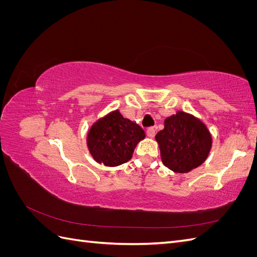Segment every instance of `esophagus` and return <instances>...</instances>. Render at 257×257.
Instances as JSON below:
<instances>
[{
  "label": "esophagus",
  "mask_w": 257,
  "mask_h": 257,
  "mask_svg": "<svg viewBox=\"0 0 257 257\" xmlns=\"http://www.w3.org/2000/svg\"><path fill=\"white\" fill-rule=\"evenodd\" d=\"M147 136L148 137H150V138H152V137H154V135H155V130L153 128V127H149L147 130Z\"/></svg>",
  "instance_id": "1"
}]
</instances>
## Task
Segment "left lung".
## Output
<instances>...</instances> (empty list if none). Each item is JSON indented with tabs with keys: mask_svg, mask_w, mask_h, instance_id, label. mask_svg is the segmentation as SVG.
Masks as SVG:
<instances>
[{
	"mask_svg": "<svg viewBox=\"0 0 257 257\" xmlns=\"http://www.w3.org/2000/svg\"><path fill=\"white\" fill-rule=\"evenodd\" d=\"M163 164L176 173L198 167L210 152L211 135L203 122L183 111L165 120L164 130L155 136Z\"/></svg>",
	"mask_w": 257,
	"mask_h": 257,
	"instance_id": "left-lung-1",
	"label": "left lung"
}]
</instances>
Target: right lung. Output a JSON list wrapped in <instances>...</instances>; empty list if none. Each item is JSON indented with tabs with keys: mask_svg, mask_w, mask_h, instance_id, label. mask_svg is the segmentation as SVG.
Masks as SVG:
<instances>
[{
	"mask_svg": "<svg viewBox=\"0 0 257 257\" xmlns=\"http://www.w3.org/2000/svg\"><path fill=\"white\" fill-rule=\"evenodd\" d=\"M144 137L145 132L138 124L115 110L93 124L88 134V147L96 162L118 166L132 158L135 146Z\"/></svg>",
	"mask_w": 257,
	"mask_h": 257,
	"instance_id": "1",
	"label": "right lung"
}]
</instances>
